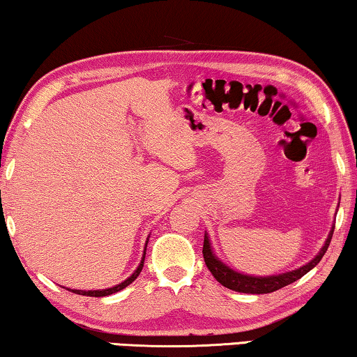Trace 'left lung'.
Masks as SVG:
<instances>
[{
  "instance_id": "obj_1",
  "label": "left lung",
  "mask_w": 357,
  "mask_h": 357,
  "mask_svg": "<svg viewBox=\"0 0 357 357\" xmlns=\"http://www.w3.org/2000/svg\"><path fill=\"white\" fill-rule=\"evenodd\" d=\"M333 228L332 227L331 233H328V238L326 239V244L322 245V249L319 254H317L314 259H312L310 263L300 266L298 270L294 271H287L282 274H274V276H249V274H243L231 270V268L225 265L222 260H218L215 254L212 252V245L209 241V236L207 233L204 234V245H202V255H204V261L209 271L212 273V276L217 279L222 286L236 290V292H243V294H271L274 290H279L282 287L289 286L300 279L301 276H305L306 273L312 270L317 263L321 261L322 257L327 252L328 244H331L332 234H333Z\"/></svg>"
}]
</instances>
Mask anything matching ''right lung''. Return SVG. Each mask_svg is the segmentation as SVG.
I'll use <instances>...</instances> for the list:
<instances>
[{"instance_id": "add662e5", "label": "right lung", "mask_w": 357, "mask_h": 357, "mask_svg": "<svg viewBox=\"0 0 357 357\" xmlns=\"http://www.w3.org/2000/svg\"><path fill=\"white\" fill-rule=\"evenodd\" d=\"M146 244H148V239H146ZM146 244H145V250H146ZM145 250H144V257H142L140 265L137 266V270L132 273V276H129L121 284H116V286H114V287L102 289V290H75V289L73 290L68 289V290H70V292H75V294H78V295H87V297H107V295H112L114 292H119V290H123L124 287H128L130 282H134L135 279H137V276H139V274H140L142 268H144V261H145Z\"/></svg>"}]
</instances>
